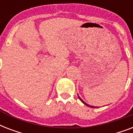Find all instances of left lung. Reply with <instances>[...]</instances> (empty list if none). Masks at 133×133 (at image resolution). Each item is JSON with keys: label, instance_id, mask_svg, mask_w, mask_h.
<instances>
[{"label": "left lung", "instance_id": "8db88e82", "mask_svg": "<svg viewBox=\"0 0 133 133\" xmlns=\"http://www.w3.org/2000/svg\"><path fill=\"white\" fill-rule=\"evenodd\" d=\"M78 97H79V99H80V100H81V101H82V102H83V103H84V104H85V105H88V106H90V105H88L87 103H85V102H84V101H83V100H82V99H81V98H80V97H79V95H78ZM90 107H91V108H95V107H93V106H90Z\"/></svg>", "mask_w": 133, "mask_h": 133}]
</instances>
